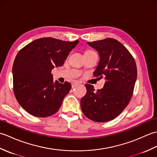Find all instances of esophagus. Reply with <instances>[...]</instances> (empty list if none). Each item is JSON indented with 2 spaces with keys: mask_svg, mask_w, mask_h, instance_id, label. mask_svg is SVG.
I'll return each mask as SVG.
<instances>
[{
  "mask_svg": "<svg viewBox=\"0 0 157 157\" xmlns=\"http://www.w3.org/2000/svg\"><path fill=\"white\" fill-rule=\"evenodd\" d=\"M79 82H73V83H72V84H71V86H72V88H75V86H79Z\"/></svg>",
  "mask_w": 157,
  "mask_h": 157,
  "instance_id": "esophagus-1",
  "label": "esophagus"
}]
</instances>
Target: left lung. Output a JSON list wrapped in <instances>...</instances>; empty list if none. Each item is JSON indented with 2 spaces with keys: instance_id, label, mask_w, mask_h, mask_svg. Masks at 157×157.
Wrapping results in <instances>:
<instances>
[{
  "instance_id": "left-lung-1",
  "label": "left lung",
  "mask_w": 157,
  "mask_h": 157,
  "mask_svg": "<svg viewBox=\"0 0 157 157\" xmlns=\"http://www.w3.org/2000/svg\"><path fill=\"white\" fill-rule=\"evenodd\" d=\"M88 44L100 55L94 76L105 78L106 82L104 87L97 91L92 85H85L87 92L81 99V109L92 121H109L128 105L137 78V67L131 53L115 39L105 38Z\"/></svg>"
}]
</instances>
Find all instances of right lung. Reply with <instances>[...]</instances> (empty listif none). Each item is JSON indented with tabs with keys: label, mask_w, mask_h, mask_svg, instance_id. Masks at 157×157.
<instances>
[{
	"label": "right lung",
	"mask_w": 157,
	"mask_h": 157,
	"mask_svg": "<svg viewBox=\"0 0 157 157\" xmlns=\"http://www.w3.org/2000/svg\"><path fill=\"white\" fill-rule=\"evenodd\" d=\"M78 42L42 38L19 51L13 65V91L19 104L29 114L46 117L59 111L71 85L53 82L52 69L63 65Z\"/></svg>",
	"instance_id": "1"
}]
</instances>
